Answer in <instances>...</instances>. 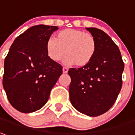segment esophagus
<instances>
[{"instance_id": "1", "label": "esophagus", "mask_w": 135, "mask_h": 135, "mask_svg": "<svg viewBox=\"0 0 135 135\" xmlns=\"http://www.w3.org/2000/svg\"><path fill=\"white\" fill-rule=\"evenodd\" d=\"M68 69L67 68H62V72H63V73H68Z\"/></svg>"}]
</instances>
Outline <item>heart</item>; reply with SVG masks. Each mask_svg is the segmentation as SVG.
<instances>
[{
    "label": "heart",
    "mask_w": 135,
    "mask_h": 135,
    "mask_svg": "<svg viewBox=\"0 0 135 135\" xmlns=\"http://www.w3.org/2000/svg\"><path fill=\"white\" fill-rule=\"evenodd\" d=\"M96 50V41L90 33L73 28L59 31L56 39H49L46 44L48 57L54 62L61 60L65 53L64 63L84 67L93 59Z\"/></svg>",
    "instance_id": "1"
}]
</instances>
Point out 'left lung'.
Returning <instances> with one entry per match:
<instances>
[{
	"instance_id": "left-lung-1",
	"label": "left lung",
	"mask_w": 135,
	"mask_h": 135,
	"mask_svg": "<svg viewBox=\"0 0 135 135\" xmlns=\"http://www.w3.org/2000/svg\"><path fill=\"white\" fill-rule=\"evenodd\" d=\"M96 41L91 62L79 68H70V100L73 107L90 117L101 115L115 104L122 87L124 63L117 45L96 28H86Z\"/></svg>"
}]
</instances>
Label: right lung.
I'll return each instance as SVG.
<instances>
[{
	"mask_svg": "<svg viewBox=\"0 0 135 135\" xmlns=\"http://www.w3.org/2000/svg\"><path fill=\"white\" fill-rule=\"evenodd\" d=\"M58 27L34 26L15 40L4 60L3 86L9 103L23 113L39 110L49 98L62 73V67L52 61L46 44Z\"/></svg>",
	"mask_w": 135,
	"mask_h": 135,
	"instance_id": "obj_1",
	"label": "right lung"
}]
</instances>
